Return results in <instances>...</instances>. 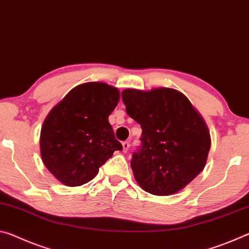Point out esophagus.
Here are the masks:
<instances>
[{"mask_svg":"<svg viewBox=\"0 0 249 249\" xmlns=\"http://www.w3.org/2000/svg\"><path fill=\"white\" fill-rule=\"evenodd\" d=\"M122 146H123V151H124V153H126V151L129 149V146H130L129 142L128 141L123 142H122Z\"/></svg>","mask_w":249,"mask_h":249,"instance_id":"esophagus-1","label":"esophagus"}]
</instances>
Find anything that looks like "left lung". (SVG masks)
Returning <instances> with one entry per match:
<instances>
[{
	"mask_svg": "<svg viewBox=\"0 0 249 249\" xmlns=\"http://www.w3.org/2000/svg\"><path fill=\"white\" fill-rule=\"evenodd\" d=\"M126 112L142 129L130 161L137 183L155 196H169L203 170L211 147L204 120L187 96L169 88L122 92Z\"/></svg>",
	"mask_w": 249,
	"mask_h": 249,
	"instance_id": "1",
	"label": "left lung"
}]
</instances>
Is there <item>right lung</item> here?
Returning <instances> with one entry per match:
<instances>
[{"label":"right lung","mask_w":249,"mask_h":249,"mask_svg":"<svg viewBox=\"0 0 249 249\" xmlns=\"http://www.w3.org/2000/svg\"><path fill=\"white\" fill-rule=\"evenodd\" d=\"M120 96L107 83L87 82L49 112L40 132V154L60 182L68 187L89 182L113 153L123 148L108 123Z\"/></svg>","instance_id":"add662e5"}]
</instances>
